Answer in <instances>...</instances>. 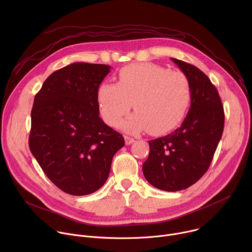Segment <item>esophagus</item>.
I'll return each instance as SVG.
<instances>
[{"mask_svg":"<svg viewBox=\"0 0 252 252\" xmlns=\"http://www.w3.org/2000/svg\"><path fill=\"white\" fill-rule=\"evenodd\" d=\"M125 140H126V145H127V146L134 141V139L132 137H129L127 135H125Z\"/></svg>","mask_w":252,"mask_h":252,"instance_id":"1","label":"esophagus"}]
</instances>
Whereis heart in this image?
Returning a JSON list of instances; mask_svg holds the SVG:
<instances>
[{
	"instance_id": "obj_1",
	"label": "heart",
	"mask_w": 252,
	"mask_h": 252,
	"mask_svg": "<svg viewBox=\"0 0 252 252\" xmlns=\"http://www.w3.org/2000/svg\"><path fill=\"white\" fill-rule=\"evenodd\" d=\"M189 77L152 63H139L122 68L118 84L104 83L97 91L99 111L104 122L117 126L130 110L136 112L123 122L131 132L149 128L153 134L174 129L185 120L191 103Z\"/></svg>"
}]
</instances>
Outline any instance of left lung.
Wrapping results in <instances>:
<instances>
[{
  "instance_id": "1",
  "label": "left lung",
  "mask_w": 252,
  "mask_h": 252,
  "mask_svg": "<svg viewBox=\"0 0 252 252\" xmlns=\"http://www.w3.org/2000/svg\"><path fill=\"white\" fill-rule=\"evenodd\" d=\"M171 60L190 81V109L173 132L149 141L150 155L142 164L147 181L165 191L186 189L207 171L224 127L223 105L208 77L193 64Z\"/></svg>"
}]
</instances>
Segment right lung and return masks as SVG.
I'll return each instance as SVG.
<instances>
[{
    "label": "right lung",
    "instance_id": "right-lung-1",
    "mask_svg": "<svg viewBox=\"0 0 252 252\" xmlns=\"http://www.w3.org/2000/svg\"><path fill=\"white\" fill-rule=\"evenodd\" d=\"M111 66L74 63L45 81L31 113L30 150L50 181L71 195L99 189L123 134L99 118L97 91Z\"/></svg>",
    "mask_w": 252,
    "mask_h": 252
}]
</instances>
